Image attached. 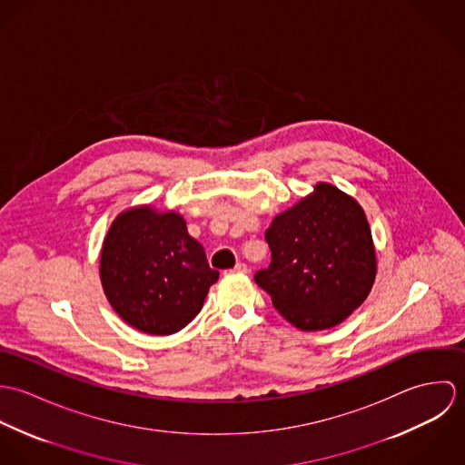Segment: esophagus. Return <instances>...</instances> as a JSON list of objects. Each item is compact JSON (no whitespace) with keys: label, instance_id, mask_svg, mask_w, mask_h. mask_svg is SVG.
<instances>
[{"label":"esophagus","instance_id":"1","mask_svg":"<svg viewBox=\"0 0 465 465\" xmlns=\"http://www.w3.org/2000/svg\"><path fill=\"white\" fill-rule=\"evenodd\" d=\"M232 272H234V273H247V272H249V266L245 265V263H236V266L232 268Z\"/></svg>","mask_w":465,"mask_h":465}]
</instances>
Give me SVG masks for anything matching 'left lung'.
<instances>
[{
    "mask_svg": "<svg viewBox=\"0 0 465 465\" xmlns=\"http://www.w3.org/2000/svg\"><path fill=\"white\" fill-rule=\"evenodd\" d=\"M265 240L272 262L254 281L301 331L338 326L372 290L378 262L365 211L330 183L275 214Z\"/></svg>",
    "mask_w": 465,
    "mask_h": 465,
    "instance_id": "left-lung-1",
    "label": "left lung"
}]
</instances>
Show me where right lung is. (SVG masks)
Listing matches in <instances>:
<instances>
[{"label": "right lung", "mask_w": 465, "mask_h": 465, "mask_svg": "<svg viewBox=\"0 0 465 465\" xmlns=\"http://www.w3.org/2000/svg\"><path fill=\"white\" fill-rule=\"evenodd\" d=\"M218 272L173 209L152 203L122 211L100 252L104 293L124 322L148 334H173L199 315Z\"/></svg>", "instance_id": "1"}]
</instances>
